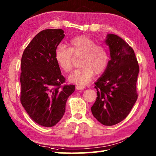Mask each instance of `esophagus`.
Instances as JSON below:
<instances>
[{
  "label": "esophagus",
  "instance_id": "1",
  "mask_svg": "<svg viewBox=\"0 0 156 156\" xmlns=\"http://www.w3.org/2000/svg\"><path fill=\"white\" fill-rule=\"evenodd\" d=\"M76 89H78V90H83V89H84V87L83 85H77L76 87Z\"/></svg>",
  "mask_w": 156,
  "mask_h": 156
}]
</instances>
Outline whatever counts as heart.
<instances>
[{
    "label": "heart",
    "instance_id": "b5f03b06",
    "mask_svg": "<svg viewBox=\"0 0 156 156\" xmlns=\"http://www.w3.org/2000/svg\"><path fill=\"white\" fill-rule=\"evenodd\" d=\"M68 48L64 46L57 47L55 59L58 67L66 73L72 71L73 56H80L79 65L81 66L69 76L70 83L84 85L90 82L96 74L103 73L107 67L109 56L103 46L96 44L87 36H76L69 42Z\"/></svg>",
    "mask_w": 156,
    "mask_h": 156
}]
</instances>
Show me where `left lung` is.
<instances>
[{"instance_id": "left-lung-1", "label": "left lung", "mask_w": 156, "mask_h": 156, "mask_svg": "<svg viewBox=\"0 0 156 156\" xmlns=\"http://www.w3.org/2000/svg\"><path fill=\"white\" fill-rule=\"evenodd\" d=\"M105 42L111 60L95 83L97 98L91 109L98 122L112 126L125 119L136 103L140 69L133 49L122 38L109 34Z\"/></svg>"}]
</instances>
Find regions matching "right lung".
Returning <instances> with one entry per match:
<instances>
[{"instance_id":"add662e5","label":"right lung","mask_w":156,"mask_h":156,"mask_svg":"<svg viewBox=\"0 0 156 156\" xmlns=\"http://www.w3.org/2000/svg\"><path fill=\"white\" fill-rule=\"evenodd\" d=\"M61 29L39 32L26 47L21 58L20 102L34 122L51 127L61 120L75 85L62 86L65 78L55 59L64 38Z\"/></svg>"}]
</instances>
